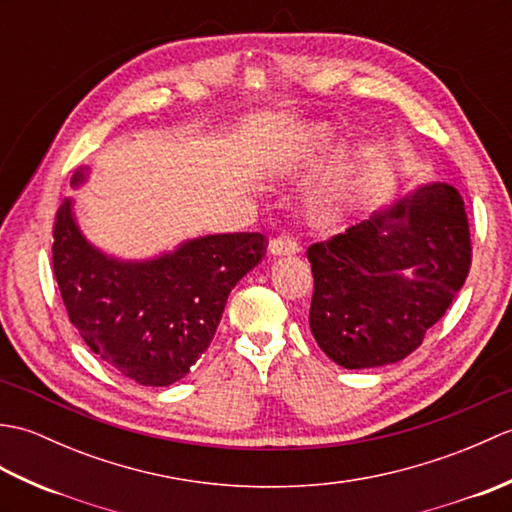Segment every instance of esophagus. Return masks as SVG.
Masks as SVG:
<instances>
[{"label":"esophagus","mask_w":512,"mask_h":512,"mask_svg":"<svg viewBox=\"0 0 512 512\" xmlns=\"http://www.w3.org/2000/svg\"><path fill=\"white\" fill-rule=\"evenodd\" d=\"M268 248H270V253H273V255H295V253H299V250H301L299 242L292 235H277V237H273V239H270Z\"/></svg>","instance_id":"34e87169"}]
</instances>
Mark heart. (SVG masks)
Listing matches in <instances>:
<instances>
[{
  "label": "heart",
  "instance_id": "obj_1",
  "mask_svg": "<svg viewBox=\"0 0 512 512\" xmlns=\"http://www.w3.org/2000/svg\"><path fill=\"white\" fill-rule=\"evenodd\" d=\"M332 143V129L325 125H317L312 127L310 132L306 134V138L301 140V145L297 149V158L299 160H310L317 154H321L323 149H328ZM363 154L361 151H343V154L334 160V165L323 173V178L317 184V193L319 198H332V195L339 191L343 184L350 180L358 165H361Z\"/></svg>",
  "mask_w": 512,
  "mask_h": 512
}]
</instances>
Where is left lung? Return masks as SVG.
Returning a JSON list of instances; mask_svg holds the SVG:
<instances>
[{
	"mask_svg": "<svg viewBox=\"0 0 512 512\" xmlns=\"http://www.w3.org/2000/svg\"><path fill=\"white\" fill-rule=\"evenodd\" d=\"M310 330L345 369L396 363L422 345L464 286L471 233L449 184L411 198L308 248Z\"/></svg>",
	"mask_w": 512,
	"mask_h": 512,
	"instance_id": "8db88e82",
	"label": "left lung"
}]
</instances>
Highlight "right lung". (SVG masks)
Listing matches in <instances>:
<instances>
[{"instance_id":"right-lung-1","label":"right lung","mask_w":512,"mask_h":512,"mask_svg":"<svg viewBox=\"0 0 512 512\" xmlns=\"http://www.w3.org/2000/svg\"><path fill=\"white\" fill-rule=\"evenodd\" d=\"M83 180L79 169L72 184ZM52 270L70 323L94 354L138 385L167 387L211 345L226 299L262 259V233L206 235L154 262L123 264L92 248L63 200Z\"/></svg>"}]
</instances>
